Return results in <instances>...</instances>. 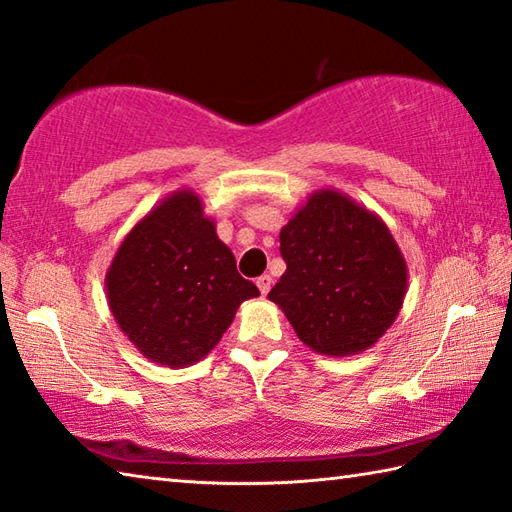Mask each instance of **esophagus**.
<instances>
[{
    "instance_id": "esophagus-1",
    "label": "esophagus",
    "mask_w": 512,
    "mask_h": 512,
    "mask_svg": "<svg viewBox=\"0 0 512 512\" xmlns=\"http://www.w3.org/2000/svg\"><path fill=\"white\" fill-rule=\"evenodd\" d=\"M271 286H273V277L271 275L257 277V288H259V293H262V295H268V291H271Z\"/></svg>"
}]
</instances>
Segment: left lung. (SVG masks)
Wrapping results in <instances>:
<instances>
[{
	"instance_id": "8db88e82",
	"label": "left lung",
	"mask_w": 512,
	"mask_h": 512,
	"mask_svg": "<svg viewBox=\"0 0 512 512\" xmlns=\"http://www.w3.org/2000/svg\"><path fill=\"white\" fill-rule=\"evenodd\" d=\"M280 253L286 273L268 300L315 353L356 356L394 324L407 264L376 212L338 190L313 192L280 230Z\"/></svg>"
}]
</instances>
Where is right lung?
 <instances>
[{"instance_id":"obj_1","label":"right lung","mask_w":512,"mask_h":512,"mask_svg":"<svg viewBox=\"0 0 512 512\" xmlns=\"http://www.w3.org/2000/svg\"><path fill=\"white\" fill-rule=\"evenodd\" d=\"M120 331L152 362L188 367L217 347L239 304L259 291L203 215L194 190H176L127 232L105 275Z\"/></svg>"}]
</instances>
